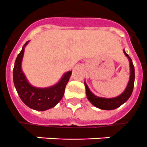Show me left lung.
<instances>
[{
	"mask_svg": "<svg viewBox=\"0 0 147 147\" xmlns=\"http://www.w3.org/2000/svg\"><path fill=\"white\" fill-rule=\"evenodd\" d=\"M124 53L127 58H128L129 63H130V79L128 83L126 86V89L124 91L120 94L119 96L113 97V98H103V97H98L94 95L88 87L87 84L84 82L86 87V94L88 100L92 103V105L98 109H102V110H113L115 109L121 105H123L124 102H126L128 100V98L131 97L132 92L134 90V67L132 60L129 55L125 52L124 49L123 50Z\"/></svg>",
	"mask_w": 147,
	"mask_h": 147,
	"instance_id": "left-lung-1",
	"label": "left lung"
}]
</instances>
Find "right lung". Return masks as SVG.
I'll use <instances>...</instances> for the list:
<instances>
[{"mask_svg":"<svg viewBox=\"0 0 147 147\" xmlns=\"http://www.w3.org/2000/svg\"><path fill=\"white\" fill-rule=\"evenodd\" d=\"M27 41L16 57L14 64L13 77V83L21 100L30 109L36 111H45L55 107L61 100L72 70L67 71L62 76L56 84L49 87L38 88L31 85L22 70V61Z\"/></svg>","mask_w":147,"mask_h":147,"instance_id":"add662e5","label":"right lung"}]
</instances>
